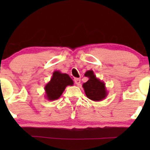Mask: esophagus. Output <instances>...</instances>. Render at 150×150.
I'll return each mask as SVG.
<instances>
[{
  "mask_svg": "<svg viewBox=\"0 0 150 150\" xmlns=\"http://www.w3.org/2000/svg\"><path fill=\"white\" fill-rule=\"evenodd\" d=\"M74 81H75V83L77 85H80V82H81V80H80V79H79V78H75V80H74Z\"/></svg>",
  "mask_w": 150,
  "mask_h": 150,
  "instance_id": "esophagus-1",
  "label": "esophagus"
}]
</instances>
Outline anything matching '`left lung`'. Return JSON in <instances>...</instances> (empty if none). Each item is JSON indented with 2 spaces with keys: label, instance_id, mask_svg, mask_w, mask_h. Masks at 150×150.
I'll return each instance as SVG.
<instances>
[{
  "label": "left lung",
  "instance_id": "1",
  "mask_svg": "<svg viewBox=\"0 0 150 150\" xmlns=\"http://www.w3.org/2000/svg\"><path fill=\"white\" fill-rule=\"evenodd\" d=\"M89 80L82 85L87 98L94 101H102L108 95L106 85L94 75L92 70H87L85 74Z\"/></svg>",
  "mask_w": 150,
  "mask_h": 150
}]
</instances>
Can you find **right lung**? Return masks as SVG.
<instances>
[{"instance_id": "1", "label": "right lung", "mask_w": 150, "mask_h": 150, "mask_svg": "<svg viewBox=\"0 0 150 150\" xmlns=\"http://www.w3.org/2000/svg\"><path fill=\"white\" fill-rule=\"evenodd\" d=\"M73 80L68 74L56 70L53 73L51 80L44 87L45 98L49 101L56 100L62 95L67 86H73Z\"/></svg>"}]
</instances>
